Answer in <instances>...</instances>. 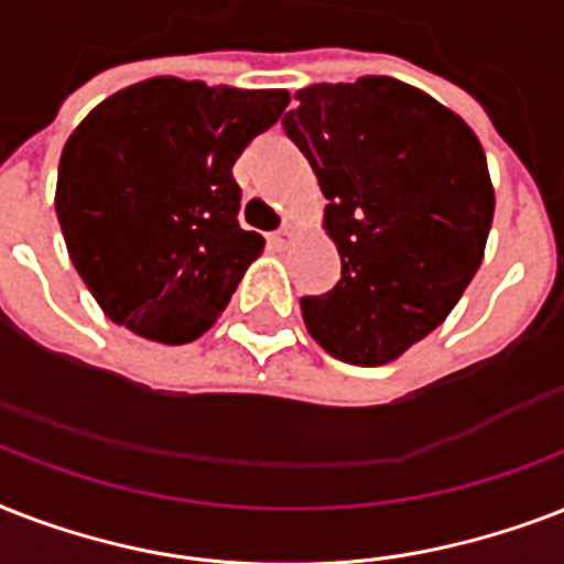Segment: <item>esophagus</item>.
<instances>
[{
    "label": "esophagus",
    "mask_w": 564,
    "mask_h": 564,
    "mask_svg": "<svg viewBox=\"0 0 564 564\" xmlns=\"http://www.w3.org/2000/svg\"><path fill=\"white\" fill-rule=\"evenodd\" d=\"M272 242H274V246L286 248V246H292V242H295V234H292V228L274 230V234H272Z\"/></svg>",
    "instance_id": "esophagus-1"
}]
</instances>
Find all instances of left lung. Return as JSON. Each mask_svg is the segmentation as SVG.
Returning <instances> with one entry per match:
<instances>
[{
	"label": "left lung",
	"mask_w": 564,
	"mask_h": 564,
	"mask_svg": "<svg viewBox=\"0 0 564 564\" xmlns=\"http://www.w3.org/2000/svg\"><path fill=\"white\" fill-rule=\"evenodd\" d=\"M283 128L325 193L343 278L301 299L330 357L383 366L436 330L482 263L495 189L486 154L454 110L419 87L366 75L310 84Z\"/></svg>",
	"instance_id": "8db88e82"
}]
</instances>
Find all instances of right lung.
<instances>
[{
    "mask_svg": "<svg viewBox=\"0 0 564 564\" xmlns=\"http://www.w3.org/2000/svg\"><path fill=\"white\" fill-rule=\"evenodd\" d=\"M286 105V90L158 75L82 119L61 154L55 210L110 322L184 345L219 318L265 246L237 219L234 163Z\"/></svg>",
    "mask_w": 564,
    "mask_h": 564,
    "instance_id": "add662e5",
    "label": "right lung"
}]
</instances>
